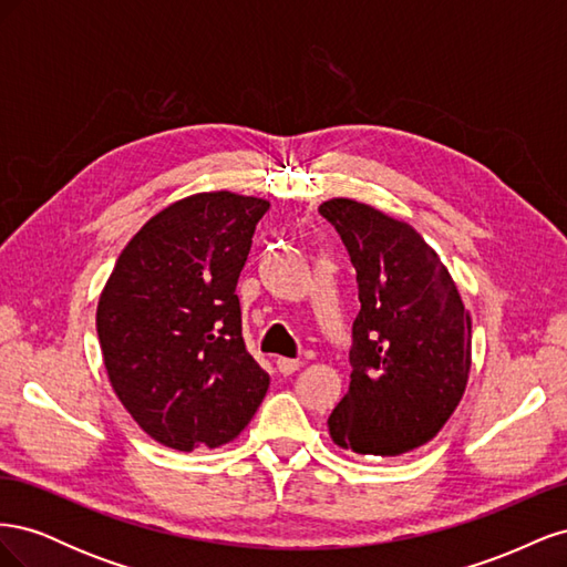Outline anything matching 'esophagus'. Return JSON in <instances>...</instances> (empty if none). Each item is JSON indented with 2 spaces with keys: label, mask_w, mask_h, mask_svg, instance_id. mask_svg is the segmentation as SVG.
Segmentation results:
<instances>
[{
  "label": "esophagus",
  "mask_w": 567,
  "mask_h": 567,
  "mask_svg": "<svg viewBox=\"0 0 567 567\" xmlns=\"http://www.w3.org/2000/svg\"><path fill=\"white\" fill-rule=\"evenodd\" d=\"M277 369H279V373L290 375V373H296V371L300 369V362H298V359H286V357H279V359H277Z\"/></svg>",
  "instance_id": "1"
}]
</instances>
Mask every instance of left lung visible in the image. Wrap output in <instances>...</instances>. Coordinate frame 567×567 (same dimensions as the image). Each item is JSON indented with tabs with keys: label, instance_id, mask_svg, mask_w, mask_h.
Here are the masks:
<instances>
[{
	"label": "left lung",
	"instance_id": "1",
	"mask_svg": "<svg viewBox=\"0 0 567 567\" xmlns=\"http://www.w3.org/2000/svg\"><path fill=\"white\" fill-rule=\"evenodd\" d=\"M357 271L350 388L329 416L342 450L400 456L431 442L471 373V315L437 252L406 221L367 203L319 205Z\"/></svg>",
	"mask_w": 567,
	"mask_h": 567
}]
</instances>
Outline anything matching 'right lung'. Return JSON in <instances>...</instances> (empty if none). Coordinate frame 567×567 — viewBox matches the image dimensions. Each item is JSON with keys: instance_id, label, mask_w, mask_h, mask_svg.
I'll return each instance as SVG.
<instances>
[{"instance_id": "right-lung-1", "label": "right lung", "mask_w": 567, "mask_h": 567, "mask_svg": "<svg viewBox=\"0 0 567 567\" xmlns=\"http://www.w3.org/2000/svg\"><path fill=\"white\" fill-rule=\"evenodd\" d=\"M269 200L208 192L153 215L120 252L96 307L117 400L177 452L221 447L265 400L246 350L236 284Z\"/></svg>"}]
</instances>
